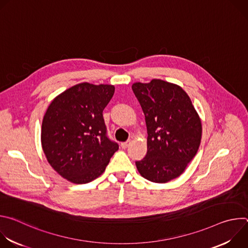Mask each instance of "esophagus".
Returning a JSON list of instances; mask_svg holds the SVG:
<instances>
[{
  "label": "esophagus",
  "mask_w": 248,
  "mask_h": 248,
  "mask_svg": "<svg viewBox=\"0 0 248 248\" xmlns=\"http://www.w3.org/2000/svg\"><path fill=\"white\" fill-rule=\"evenodd\" d=\"M129 144H130V140H126V141H124V142L121 143V146H122V148L125 149Z\"/></svg>",
  "instance_id": "1"
}]
</instances>
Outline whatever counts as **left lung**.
Returning <instances> with one entry per match:
<instances>
[{
  "label": "left lung",
  "mask_w": 248,
  "mask_h": 248,
  "mask_svg": "<svg viewBox=\"0 0 248 248\" xmlns=\"http://www.w3.org/2000/svg\"><path fill=\"white\" fill-rule=\"evenodd\" d=\"M132 91L145 116L147 153L135 165L144 179L163 184L181 175L196 155L202 126L188 95L160 79L133 83Z\"/></svg>",
  "instance_id": "left-lung-1"
}]
</instances>
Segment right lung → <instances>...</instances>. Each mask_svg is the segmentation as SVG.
<instances>
[{"label": "right lung", "mask_w": 248, "mask_h": 248, "mask_svg": "<svg viewBox=\"0 0 248 248\" xmlns=\"http://www.w3.org/2000/svg\"><path fill=\"white\" fill-rule=\"evenodd\" d=\"M114 92L113 85L83 82L60 94L48 107L42 122V148L52 168L67 181L92 182L119 149L103 118Z\"/></svg>", "instance_id": "add662e5"}]
</instances>
